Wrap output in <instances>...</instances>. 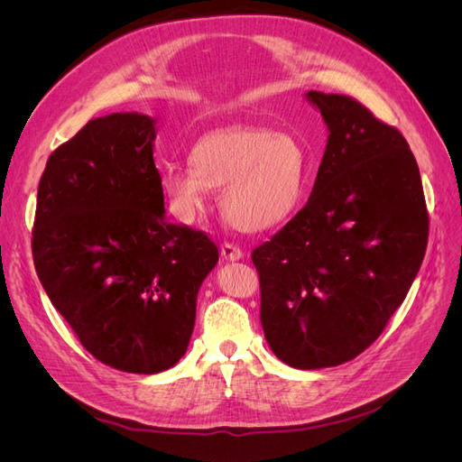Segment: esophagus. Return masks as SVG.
<instances>
[{"mask_svg":"<svg viewBox=\"0 0 462 462\" xmlns=\"http://www.w3.org/2000/svg\"><path fill=\"white\" fill-rule=\"evenodd\" d=\"M221 256H223V260H227V262H236V260H243V250L239 248V246H235V245H231V243H223L221 245Z\"/></svg>","mask_w":462,"mask_h":462,"instance_id":"obj_1","label":"esophagus"}]
</instances>
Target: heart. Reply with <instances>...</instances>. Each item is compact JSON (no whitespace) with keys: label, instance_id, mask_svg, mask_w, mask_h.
Listing matches in <instances>:
<instances>
[{"label":"heart","instance_id":"obj_1","mask_svg":"<svg viewBox=\"0 0 462 462\" xmlns=\"http://www.w3.org/2000/svg\"><path fill=\"white\" fill-rule=\"evenodd\" d=\"M187 167L170 165L162 189L173 216L194 221L209 190L220 189L219 206L233 227L275 229L297 212L309 185L310 160L299 138L263 127H235L202 136Z\"/></svg>","mask_w":462,"mask_h":462}]
</instances>
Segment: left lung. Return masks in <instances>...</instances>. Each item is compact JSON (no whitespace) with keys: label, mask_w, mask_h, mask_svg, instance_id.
I'll list each match as a JSON object with an SVG mask.
<instances>
[{"label":"left lung","mask_w":462,"mask_h":462,"mask_svg":"<svg viewBox=\"0 0 462 462\" xmlns=\"http://www.w3.org/2000/svg\"><path fill=\"white\" fill-rule=\"evenodd\" d=\"M328 144L306 206L253 253L273 355L339 366L380 337L428 245L422 179L404 136L348 96L306 92Z\"/></svg>","instance_id":"1"}]
</instances>
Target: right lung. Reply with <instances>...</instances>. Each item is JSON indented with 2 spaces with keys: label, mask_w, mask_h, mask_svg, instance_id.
Returning a JSON list of instances; mask_svg holds the SVG:
<instances>
[{
  "label": "right lung",
  "mask_w": 462,
  "mask_h": 462,
  "mask_svg": "<svg viewBox=\"0 0 462 462\" xmlns=\"http://www.w3.org/2000/svg\"><path fill=\"white\" fill-rule=\"evenodd\" d=\"M156 119L111 114L55 150L38 185L32 258L40 283L87 351L129 374L187 353L217 246L165 219L153 163Z\"/></svg>",
  "instance_id": "right-lung-1"
}]
</instances>
